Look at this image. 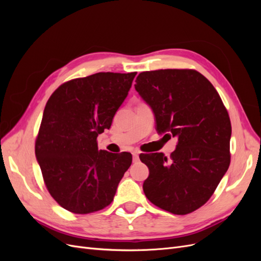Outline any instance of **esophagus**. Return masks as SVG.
Returning <instances> with one entry per match:
<instances>
[{
    "label": "esophagus",
    "instance_id": "1",
    "mask_svg": "<svg viewBox=\"0 0 261 261\" xmlns=\"http://www.w3.org/2000/svg\"><path fill=\"white\" fill-rule=\"evenodd\" d=\"M139 153L137 152V151H134L133 152V161L134 162H137L138 160H139V155H138Z\"/></svg>",
    "mask_w": 261,
    "mask_h": 261
}]
</instances>
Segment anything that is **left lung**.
I'll return each instance as SVG.
<instances>
[{"mask_svg":"<svg viewBox=\"0 0 261 261\" xmlns=\"http://www.w3.org/2000/svg\"><path fill=\"white\" fill-rule=\"evenodd\" d=\"M135 89L155 117V129L177 137L168 159L141 153L149 169L144 193L156 207L187 215L206 203L230 165V116L218 91L194 69L143 72Z\"/></svg>","mask_w":261,"mask_h":261,"instance_id":"1","label":"left lung"}]
</instances>
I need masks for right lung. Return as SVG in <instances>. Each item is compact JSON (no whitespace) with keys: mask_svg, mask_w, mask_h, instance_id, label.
<instances>
[{"mask_svg":"<svg viewBox=\"0 0 261 261\" xmlns=\"http://www.w3.org/2000/svg\"><path fill=\"white\" fill-rule=\"evenodd\" d=\"M136 74L76 78L46 102L35 151L46 188L64 209L87 215L112 202L132 154L99 150L97 137L111 127Z\"/></svg>","mask_w":261,"mask_h":261,"instance_id":"add662e5","label":"right lung"}]
</instances>
